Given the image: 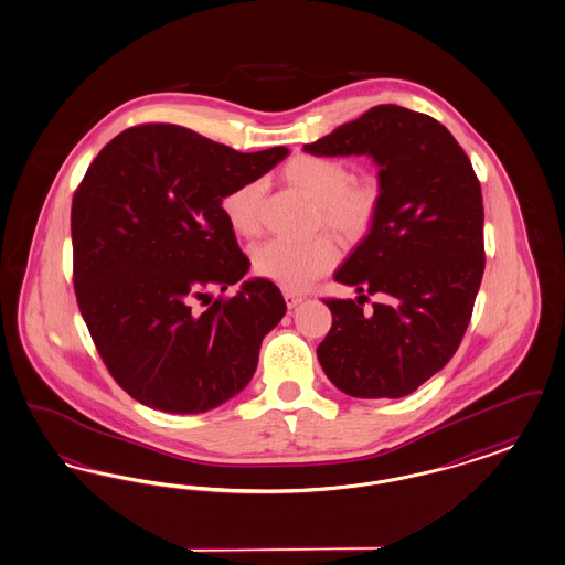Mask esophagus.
I'll list each match as a JSON object with an SVG mask.
<instances>
[{
	"label": "esophagus",
	"mask_w": 565,
	"mask_h": 565,
	"mask_svg": "<svg viewBox=\"0 0 565 565\" xmlns=\"http://www.w3.org/2000/svg\"><path fill=\"white\" fill-rule=\"evenodd\" d=\"M284 298H286V305L292 309V307H296L305 296L302 294H296V292H284Z\"/></svg>",
	"instance_id": "34e87169"
}]
</instances>
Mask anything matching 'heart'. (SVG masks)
Wrapping results in <instances>:
<instances>
[{"label": "heart", "instance_id": "obj_1", "mask_svg": "<svg viewBox=\"0 0 565 565\" xmlns=\"http://www.w3.org/2000/svg\"><path fill=\"white\" fill-rule=\"evenodd\" d=\"M284 181L316 203L313 228H326L342 244H358L376 225L383 205V186L376 177H351L344 161L326 156H296L281 170ZM263 182L244 181L231 186L221 200L228 226L242 237H256L260 221ZM337 249L326 235L305 242L271 239L254 249L252 267L284 290H302L330 271Z\"/></svg>", "mask_w": 565, "mask_h": 565}]
</instances>
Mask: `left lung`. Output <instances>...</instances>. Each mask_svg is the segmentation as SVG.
I'll return each mask as SVG.
<instances>
[{"instance_id": "8db88e82", "label": "left lung", "mask_w": 565, "mask_h": 565, "mask_svg": "<svg viewBox=\"0 0 565 565\" xmlns=\"http://www.w3.org/2000/svg\"><path fill=\"white\" fill-rule=\"evenodd\" d=\"M313 156H372L381 166L376 225L334 279L360 298H326L332 328L317 347L342 393L404 397L450 362L473 316L486 249L471 159L430 115L379 105L305 145ZM382 300L370 315L362 302Z\"/></svg>"}]
</instances>
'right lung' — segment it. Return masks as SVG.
Wrapping results in <instances>:
<instances>
[{"mask_svg": "<svg viewBox=\"0 0 565 565\" xmlns=\"http://www.w3.org/2000/svg\"><path fill=\"white\" fill-rule=\"evenodd\" d=\"M286 156V147L239 153L182 126L140 124L92 161L71 203L73 288L100 360L136 402L200 414L254 376L286 300L269 279L223 296L249 260L221 200Z\"/></svg>", "mask_w": 565, "mask_h": 565, "instance_id": "right-lung-1", "label": "right lung"}]
</instances>
